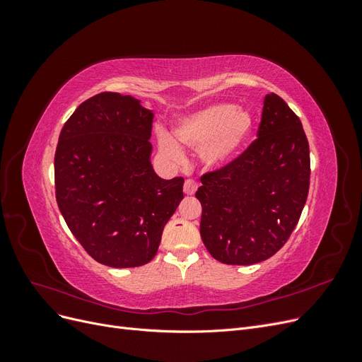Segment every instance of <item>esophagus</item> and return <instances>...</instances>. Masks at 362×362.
<instances>
[{"label":"esophagus","instance_id":"esophagus-1","mask_svg":"<svg viewBox=\"0 0 362 362\" xmlns=\"http://www.w3.org/2000/svg\"><path fill=\"white\" fill-rule=\"evenodd\" d=\"M196 190H198V182L193 180H187L184 182V193L185 194H194Z\"/></svg>","mask_w":362,"mask_h":362}]
</instances>
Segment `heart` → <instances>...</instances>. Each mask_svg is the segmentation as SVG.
<instances>
[{
	"label": "heart",
	"instance_id": "1",
	"mask_svg": "<svg viewBox=\"0 0 362 362\" xmlns=\"http://www.w3.org/2000/svg\"><path fill=\"white\" fill-rule=\"evenodd\" d=\"M254 119L234 104L218 103L184 116L173 129L180 144L193 151L202 149V160L208 168H221L231 161L250 136ZM161 154L172 160L184 158L180 145L169 134L160 133Z\"/></svg>",
	"mask_w": 362,
	"mask_h": 362
}]
</instances>
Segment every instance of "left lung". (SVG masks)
<instances>
[{"label":"left lung","mask_w":362,"mask_h":362,"mask_svg":"<svg viewBox=\"0 0 362 362\" xmlns=\"http://www.w3.org/2000/svg\"><path fill=\"white\" fill-rule=\"evenodd\" d=\"M257 136L238 157L205 172L196 192L202 242L223 264L249 266L275 255L308 198V139L276 93L264 98Z\"/></svg>","instance_id":"left-lung-1"}]
</instances>
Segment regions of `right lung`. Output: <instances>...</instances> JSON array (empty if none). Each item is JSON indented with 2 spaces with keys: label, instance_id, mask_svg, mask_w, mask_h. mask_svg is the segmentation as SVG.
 <instances>
[{
  "label": "right lung",
  "instance_id": "obj_1",
  "mask_svg": "<svg viewBox=\"0 0 362 362\" xmlns=\"http://www.w3.org/2000/svg\"><path fill=\"white\" fill-rule=\"evenodd\" d=\"M152 115L129 95L98 93L72 113L54 157L59 210L74 237L108 267L156 257L184 178L161 180L151 164Z\"/></svg>",
  "mask_w": 362,
  "mask_h": 362
}]
</instances>
